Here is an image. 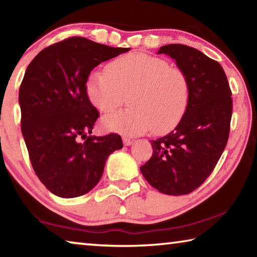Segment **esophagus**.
I'll list each match as a JSON object with an SVG mask.
<instances>
[{"mask_svg": "<svg viewBox=\"0 0 257 257\" xmlns=\"http://www.w3.org/2000/svg\"><path fill=\"white\" fill-rule=\"evenodd\" d=\"M134 143V141H132V139L129 138H123V144L124 146H130Z\"/></svg>", "mask_w": 257, "mask_h": 257, "instance_id": "34e87169", "label": "esophagus"}]
</instances>
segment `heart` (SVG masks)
I'll return each mask as SVG.
<instances>
[{"label": "heart", "mask_w": 257, "mask_h": 257, "mask_svg": "<svg viewBox=\"0 0 257 257\" xmlns=\"http://www.w3.org/2000/svg\"><path fill=\"white\" fill-rule=\"evenodd\" d=\"M90 103L107 114L129 96L127 111L107 115L103 125L124 136L153 130L163 134L179 123L189 101V80L181 69L145 53H132L115 60L107 71L90 73L86 82Z\"/></svg>", "instance_id": "b5f03b06"}]
</instances>
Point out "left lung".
I'll return each instance as SVG.
<instances>
[{
    "label": "left lung",
    "instance_id": "obj_1",
    "mask_svg": "<svg viewBox=\"0 0 257 257\" xmlns=\"http://www.w3.org/2000/svg\"><path fill=\"white\" fill-rule=\"evenodd\" d=\"M158 54L171 56L185 71L189 101L177 127L151 141L153 155L141 171L161 193L180 196L198 188L223 153L232 115L231 89L221 64L194 47L169 44Z\"/></svg>",
    "mask_w": 257,
    "mask_h": 257
}]
</instances>
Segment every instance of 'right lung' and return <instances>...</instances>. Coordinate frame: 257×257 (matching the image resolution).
<instances>
[{"label":"right lung","instance_id":"add662e5","mask_svg":"<svg viewBox=\"0 0 257 257\" xmlns=\"http://www.w3.org/2000/svg\"><path fill=\"white\" fill-rule=\"evenodd\" d=\"M128 51L70 37L41 51L27 67L19 88L21 132L35 173L56 196L92 190L108 155L122 149L118 134L90 135L99 113L86 82L99 63Z\"/></svg>","mask_w":257,"mask_h":257}]
</instances>
